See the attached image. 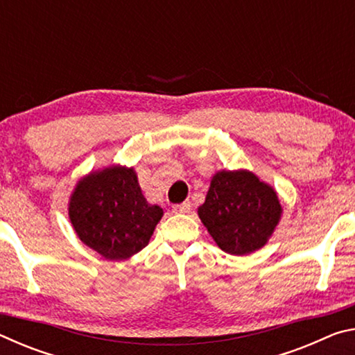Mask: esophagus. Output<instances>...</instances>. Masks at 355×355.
Instances as JSON below:
<instances>
[{
    "mask_svg": "<svg viewBox=\"0 0 355 355\" xmlns=\"http://www.w3.org/2000/svg\"><path fill=\"white\" fill-rule=\"evenodd\" d=\"M191 209H192L191 202H183V203H180V205H173V207H172V211H173V213H177V214L189 213Z\"/></svg>",
    "mask_w": 355,
    "mask_h": 355,
    "instance_id": "34e87169",
    "label": "esophagus"
}]
</instances>
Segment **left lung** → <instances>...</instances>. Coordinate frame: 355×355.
Masks as SVG:
<instances>
[{"instance_id":"1","label":"left lung","mask_w":355,"mask_h":355,"mask_svg":"<svg viewBox=\"0 0 355 355\" xmlns=\"http://www.w3.org/2000/svg\"><path fill=\"white\" fill-rule=\"evenodd\" d=\"M282 207L271 186L248 171H222L211 180L199 218L219 248L245 255L266 244Z\"/></svg>"}]
</instances>
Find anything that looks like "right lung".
<instances>
[{
    "mask_svg": "<svg viewBox=\"0 0 355 355\" xmlns=\"http://www.w3.org/2000/svg\"><path fill=\"white\" fill-rule=\"evenodd\" d=\"M69 216L84 244L106 260H125L148 244L163 209L146 200L133 169L112 166L76 184Z\"/></svg>",
    "mask_w": 355,
    "mask_h": 355,
    "instance_id": "right-lung-1",
    "label": "right lung"
}]
</instances>
